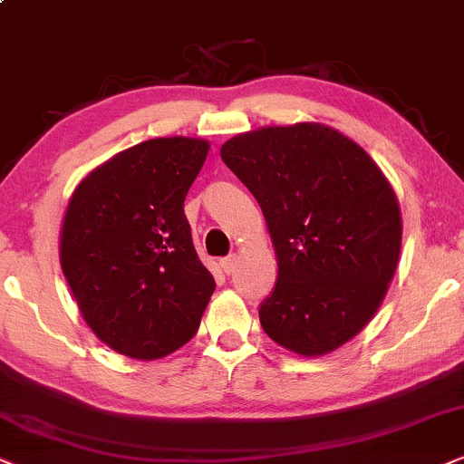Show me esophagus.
<instances>
[{
  "mask_svg": "<svg viewBox=\"0 0 464 464\" xmlns=\"http://www.w3.org/2000/svg\"><path fill=\"white\" fill-rule=\"evenodd\" d=\"M220 267H222V271H225V274H233V271H236V267H237V256L231 255V256L220 258Z\"/></svg>",
  "mask_w": 464,
  "mask_h": 464,
  "instance_id": "esophagus-1",
  "label": "esophagus"
}]
</instances>
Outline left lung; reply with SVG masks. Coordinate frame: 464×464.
<instances>
[{
    "instance_id": "left-lung-1",
    "label": "left lung",
    "mask_w": 464,
    "mask_h": 464,
    "mask_svg": "<svg viewBox=\"0 0 464 464\" xmlns=\"http://www.w3.org/2000/svg\"><path fill=\"white\" fill-rule=\"evenodd\" d=\"M220 157L274 239L277 280L258 305L263 331L304 356L339 348L373 318L397 269L391 184L361 146L318 122L242 133Z\"/></svg>"
}]
</instances>
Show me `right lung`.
I'll list each match as a JSON object with an SVG mask.
<instances>
[{"label": "right lung", "mask_w": 464, "mask_h": 464, "mask_svg": "<svg viewBox=\"0 0 464 464\" xmlns=\"http://www.w3.org/2000/svg\"><path fill=\"white\" fill-rule=\"evenodd\" d=\"M209 144L157 138L127 148L73 190L61 267L92 333L152 361L190 342L216 282L193 246L184 199Z\"/></svg>", "instance_id": "1"}]
</instances>
